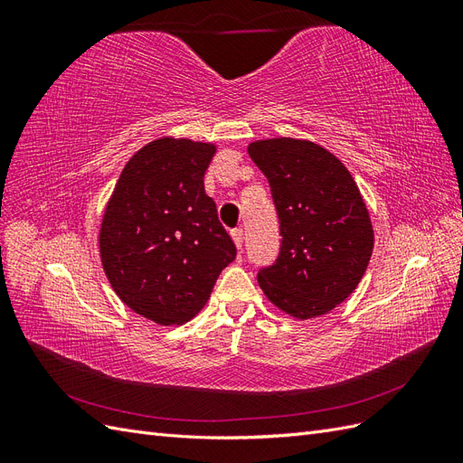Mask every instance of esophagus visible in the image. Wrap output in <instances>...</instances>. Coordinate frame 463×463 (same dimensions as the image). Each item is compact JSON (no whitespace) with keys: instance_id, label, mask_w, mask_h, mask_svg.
Segmentation results:
<instances>
[{"instance_id":"obj_1","label":"esophagus","mask_w":463,"mask_h":463,"mask_svg":"<svg viewBox=\"0 0 463 463\" xmlns=\"http://www.w3.org/2000/svg\"><path fill=\"white\" fill-rule=\"evenodd\" d=\"M232 237H233V243L241 249V247H243V240H245V233H243V230H241V228H235V230H232Z\"/></svg>"}]
</instances>
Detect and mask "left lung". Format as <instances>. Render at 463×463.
<instances>
[{"label": "left lung", "mask_w": 463, "mask_h": 463, "mask_svg": "<svg viewBox=\"0 0 463 463\" xmlns=\"http://www.w3.org/2000/svg\"><path fill=\"white\" fill-rule=\"evenodd\" d=\"M249 156L269 179L282 235L276 260L259 270L262 291L296 318L332 311L357 288L373 253V226L352 174L299 138L253 143Z\"/></svg>", "instance_id": "8db88e82"}]
</instances>
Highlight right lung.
Listing matches in <instances>:
<instances>
[{
  "label": "right lung",
  "instance_id": "1",
  "mask_svg": "<svg viewBox=\"0 0 463 463\" xmlns=\"http://www.w3.org/2000/svg\"><path fill=\"white\" fill-rule=\"evenodd\" d=\"M216 148L158 138L123 167L100 228L104 272L119 299L158 325L203 309L237 249L204 193Z\"/></svg>",
  "mask_w": 463,
  "mask_h": 463
}]
</instances>
